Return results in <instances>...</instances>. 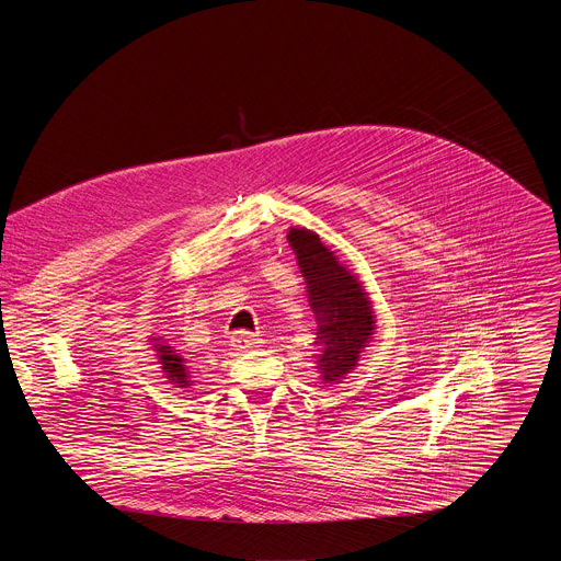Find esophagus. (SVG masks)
Wrapping results in <instances>:
<instances>
[{
  "label": "esophagus",
  "instance_id": "34e87169",
  "mask_svg": "<svg viewBox=\"0 0 561 561\" xmlns=\"http://www.w3.org/2000/svg\"><path fill=\"white\" fill-rule=\"evenodd\" d=\"M230 342H232L230 346H232L234 353H247V351H251L257 344V340L251 333H247V331H237Z\"/></svg>",
  "mask_w": 561,
  "mask_h": 561
}]
</instances>
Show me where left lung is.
<instances>
[{"label":"left lung","instance_id":"obj_1","mask_svg":"<svg viewBox=\"0 0 561 561\" xmlns=\"http://www.w3.org/2000/svg\"><path fill=\"white\" fill-rule=\"evenodd\" d=\"M288 244L306 279L308 304L317 317L319 379L333 383L346 379L362 351L375 335V314L368 293L337 255L308 228L288 230Z\"/></svg>","mask_w":561,"mask_h":561}]
</instances>
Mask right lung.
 <instances>
[{"instance_id":"right-lung-1","label":"right lung","mask_w":561,"mask_h":561,"mask_svg":"<svg viewBox=\"0 0 561 561\" xmlns=\"http://www.w3.org/2000/svg\"><path fill=\"white\" fill-rule=\"evenodd\" d=\"M152 342H159V340H152ZM154 351H157L159 364H162V373L180 388H188L191 375H188V366H186L184 357L169 344H154Z\"/></svg>"}]
</instances>
